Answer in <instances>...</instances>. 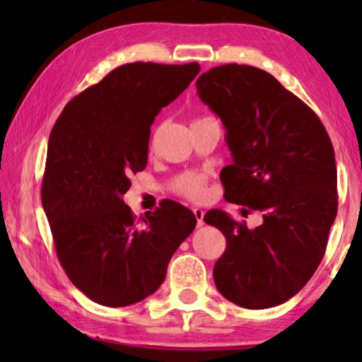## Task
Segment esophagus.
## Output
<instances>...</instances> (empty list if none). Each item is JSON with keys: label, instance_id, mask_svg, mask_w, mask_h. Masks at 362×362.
<instances>
[{"label": "esophagus", "instance_id": "obj_1", "mask_svg": "<svg viewBox=\"0 0 362 362\" xmlns=\"http://www.w3.org/2000/svg\"><path fill=\"white\" fill-rule=\"evenodd\" d=\"M193 214L196 217V223H198V226H203L204 225V211L199 209V207H194Z\"/></svg>", "mask_w": 362, "mask_h": 362}]
</instances>
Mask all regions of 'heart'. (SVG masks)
Wrapping results in <instances>:
<instances>
[{
	"mask_svg": "<svg viewBox=\"0 0 362 362\" xmlns=\"http://www.w3.org/2000/svg\"><path fill=\"white\" fill-rule=\"evenodd\" d=\"M206 119V118H201ZM199 121V119H196ZM206 185H207V177L206 174L201 173H185L177 177L173 183L174 192H177L182 196H185L188 199L199 201L206 196Z\"/></svg>",
	"mask_w": 362,
	"mask_h": 362,
	"instance_id": "b5f03b06",
	"label": "heart"
}]
</instances>
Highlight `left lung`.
Wrapping results in <instances>:
<instances>
[{"mask_svg":"<svg viewBox=\"0 0 362 362\" xmlns=\"http://www.w3.org/2000/svg\"><path fill=\"white\" fill-rule=\"evenodd\" d=\"M196 88L226 129L225 199L263 218L250 230L220 209L206 214L226 238L214 281L243 308H272L308 283L326 252L339 206L332 142L313 110L257 66H214Z\"/></svg>","mask_w":362,"mask_h":362,"instance_id":"left-lung-1","label":"left lung"}]
</instances>
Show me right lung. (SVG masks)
<instances>
[{
	"instance_id": "add662e5",
	"label": "right lung",
	"mask_w": 362,
	"mask_h": 362,
	"mask_svg": "<svg viewBox=\"0 0 362 362\" xmlns=\"http://www.w3.org/2000/svg\"><path fill=\"white\" fill-rule=\"evenodd\" d=\"M199 70L196 62L121 65L73 97L52 127L42 207L60 265L95 303L118 308L156 292L194 230V214L175 201L137 218L122 194L146 166L155 116Z\"/></svg>"
}]
</instances>
